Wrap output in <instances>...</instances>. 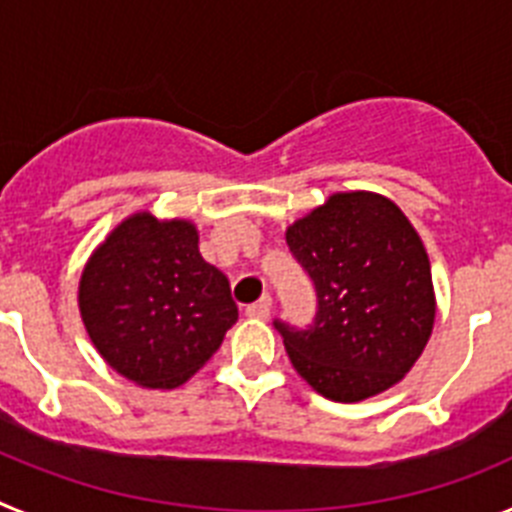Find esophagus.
Returning a JSON list of instances; mask_svg holds the SVG:
<instances>
[{"instance_id":"obj_1","label":"esophagus","mask_w":512,"mask_h":512,"mask_svg":"<svg viewBox=\"0 0 512 512\" xmlns=\"http://www.w3.org/2000/svg\"><path fill=\"white\" fill-rule=\"evenodd\" d=\"M269 312H271V297L269 295H264L259 302H253V305L246 307L248 318H256V320L269 318Z\"/></svg>"}]
</instances>
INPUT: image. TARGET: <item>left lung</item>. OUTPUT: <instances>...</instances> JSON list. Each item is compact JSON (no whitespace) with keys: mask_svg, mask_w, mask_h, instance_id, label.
I'll return each mask as SVG.
<instances>
[{"mask_svg":"<svg viewBox=\"0 0 512 512\" xmlns=\"http://www.w3.org/2000/svg\"><path fill=\"white\" fill-rule=\"evenodd\" d=\"M287 246L318 295L305 328L274 320L297 374L336 402L400 382L436 318L428 253L400 207L369 192L333 194L287 230Z\"/></svg>","mask_w":512,"mask_h":512,"instance_id":"left-lung-1","label":"left lung"}]
</instances>
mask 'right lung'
<instances>
[{"instance_id":"right-lung-1","label":"right lung","mask_w":512,"mask_h":512,"mask_svg":"<svg viewBox=\"0 0 512 512\" xmlns=\"http://www.w3.org/2000/svg\"><path fill=\"white\" fill-rule=\"evenodd\" d=\"M187 220L128 217L81 274L79 307L102 359L130 382H187L238 320L223 271L207 264Z\"/></svg>"}]
</instances>
